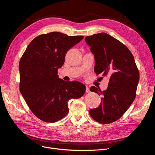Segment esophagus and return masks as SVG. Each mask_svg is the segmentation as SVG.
Returning <instances> with one entry per match:
<instances>
[{"mask_svg": "<svg viewBox=\"0 0 155 155\" xmlns=\"http://www.w3.org/2000/svg\"><path fill=\"white\" fill-rule=\"evenodd\" d=\"M86 93H90V92L89 87L87 86H86Z\"/></svg>", "mask_w": 155, "mask_h": 155, "instance_id": "obj_1", "label": "esophagus"}]
</instances>
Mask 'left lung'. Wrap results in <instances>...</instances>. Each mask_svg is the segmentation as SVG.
I'll return each mask as SVG.
<instances>
[{
  "label": "left lung",
  "mask_w": 155,
  "mask_h": 155,
  "mask_svg": "<svg viewBox=\"0 0 155 155\" xmlns=\"http://www.w3.org/2000/svg\"><path fill=\"white\" fill-rule=\"evenodd\" d=\"M84 40L94 56L95 73L109 78L106 90L90 88L102 97L90 115L101 124L111 123L120 118L134 101L139 72L129 50L112 36L102 32L87 36Z\"/></svg>",
  "instance_id": "1"
}]
</instances>
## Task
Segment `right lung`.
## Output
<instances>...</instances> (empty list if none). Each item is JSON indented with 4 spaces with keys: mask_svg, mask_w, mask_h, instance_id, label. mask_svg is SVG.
<instances>
[{
    "mask_svg": "<svg viewBox=\"0 0 155 155\" xmlns=\"http://www.w3.org/2000/svg\"><path fill=\"white\" fill-rule=\"evenodd\" d=\"M83 36L58 32L41 34L29 43L19 64V90L32 112L40 120L56 122L68 115V102L80 98L85 86L77 81L59 78L58 69L69 49Z\"/></svg>",
    "mask_w": 155,
    "mask_h": 155,
    "instance_id": "1",
    "label": "right lung"
}]
</instances>
